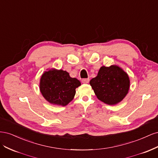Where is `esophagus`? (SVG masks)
Wrapping results in <instances>:
<instances>
[{
	"mask_svg": "<svg viewBox=\"0 0 158 158\" xmlns=\"http://www.w3.org/2000/svg\"><path fill=\"white\" fill-rule=\"evenodd\" d=\"M89 82V78H84L82 80V82L83 84H88Z\"/></svg>",
	"mask_w": 158,
	"mask_h": 158,
	"instance_id": "34e87169",
	"label": "esophagus"
}]
</instances>
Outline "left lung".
Here are the masks:
<instances>
[{
  "label": "left lung",
  "mask_w": 158,
  "mask_h": 158,
  "mask_svg": "<svg viewBox=\"0 0 158 158\" xmlns=\"http://www.w3.org/2000/svg\"><path fill=\"white\" fill-rule=\"evenodd\" d=\"M89 84L98 99L113 106L125 98L130 87V80L127 73L119 66H103L96 77L90 80Z\"/></svg>",
  "instance_id": "obj_1"
}]
</instances>
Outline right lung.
I'll list each match as a JSON object with an SVG mask.
<instances>
[{
    "instance_id": "add662e5",
    "label": "right lung",
    "mask_w": 158,
    "mask_h": 158,
    "mask_svg": "<svg viewBox=\"0 0 158 158\" xmlns=\"http://www.w3.org/2000/svg\"><path fill=\"white\" fill-rule=\"evenodd\" d=\"M80 85V81L71 78L66 71L52 69L42 74L40 89L47 102L65 106L73 99L76 88Z\"/></svg>"
}]
</instances>
